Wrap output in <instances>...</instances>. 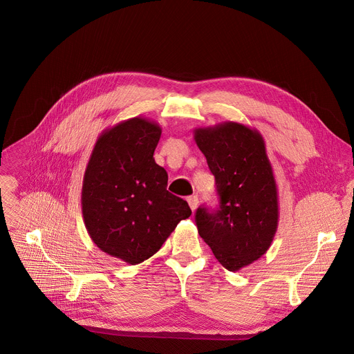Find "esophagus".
<instances>
[{
    "mask_svg": "<svg viewBox=\"0 0 354 354\" xmlns=\"http://www.w3.org/2000/svg\"><path fill=\"white\" fill-rule=\"evenodd\" d=\"M187 203H189V207L192 209V212H194L198 206V197L197 196H190L187 197Z\"/></svg>",
    "mask_w": 354,
    "mask_h": 354,
    "instance_id": "obj_1",
    "label": "esophagus"
}]
</instances>
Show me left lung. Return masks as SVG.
Wrapping results in <instances>:
<instances>
[{"mask_svg": "<svg viewBox=\"0 0 354 354\" xmlns=\"http://www.w3.org/2000/svg\"><path fill=\"white\" fill-rule=\"evenodd\" d=\"M193 133L220 196L217 210L197 209V230L217 261L238 272L266 254L277 231V186L265 141L258 130L236 122Z\"/></svg>", "mask_w": 354, "mask_h": 354, "instance_id": "obj_1", "label": "left lung"}]
</instances>
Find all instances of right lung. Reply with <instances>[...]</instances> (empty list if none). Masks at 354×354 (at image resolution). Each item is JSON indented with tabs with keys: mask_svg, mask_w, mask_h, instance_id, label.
<instances>
[{
	"mask_svg": "<svg viewBox=\"0 0 354 354\" xmlns=\"http://www.w3.org/2000/svg\"><path fill=\"white\" fill-rule=\"evenodd\" d=\"M161 131L145 118L106 129L84 175L86 231L100 250L129 265L157 254L178 223L192 214L183 198L167 190L168 174L154 160Z\"/></svg>",
	"mask_w": 354,
	"mask_h": 354,
	"instance_id": "right-lung-1",
	"label": "right lung"
}]
</instances>
